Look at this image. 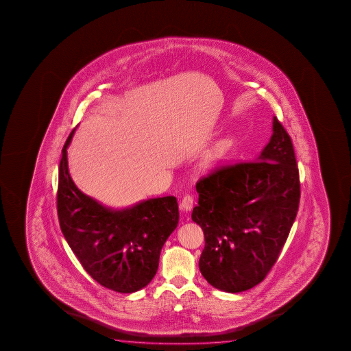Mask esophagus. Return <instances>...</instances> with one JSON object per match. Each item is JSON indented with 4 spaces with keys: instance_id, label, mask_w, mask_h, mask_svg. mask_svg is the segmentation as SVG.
Returning <instances> with one entry per match:
<instances>
[{
    "instance_id": "34e87169",
    "label": "esophagus",
    "mask_w": 351,
    "mask_h": 351,
    "mask_svg": "<svg viewBox=\"0 0 351 351\" xmlns=\"http://www.w3.org/2000/svg\"><path fill=\"white\" fill-rule=\"evenodd\" d=\"M193 205H194V197L191 194L184 195V197L180 202V208L185 210V211H191V208H193Z\"/></svg>"
}]
</instances>
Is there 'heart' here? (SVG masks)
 <instances>
[{"label": "heart", "mask_w": 351, "mask_h": 351, "mask_svg": "<svg viewBox=\"0 0 351 351\" xmlns=\"http://www.w3.org/2000/svg\"><path fill=\"white\" fill-rule=\"evenodd\" d=\"M232 140L230 137H219L202 156V160L205 165H213L215 162L223 158L228 149H231Z\"/></svg>", "instance_id": "obj_1"}]
</instances>
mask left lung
<instances>
[{"mask_svg":"<svg viewBox=\"0 0 351 351\" xmlns=\"http://www.w3.org/2000/svg\"><path fill=\"white\" fill-rule=\"evenodd\" d=\"M191 219L202 227V276L222 291H245L279 258L300 204L291 137L274 117L273 135L256 160L217 168L196 183Z\"/></svg>","mask_w":351,"mask_h":351,"instance_id":"left-lung-1","label":"left lung"}]
</instances>
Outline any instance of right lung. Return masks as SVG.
I'll use <instances>...</instances> for the list:
<instances>
[{
  "label": "right lung",
  "mask_w": 351,
  "mask_h": 351,
  "mask_svg": "<svg viewBox=\"0 0 351 351\" xmlns=\"http://www.w3.org/2000/svg\"><path fill=\"white\" fill-rule=\"evenodd\" d=\"M62 147L59 166L58 216L67 243L84 270L113 291L131 293L154 279L160 250L178 226V202L163 196L138 202L132 208L113 210L86 195L73 183Z\"/></svg>",
  "instance_id": "1"
}]
</instances>
